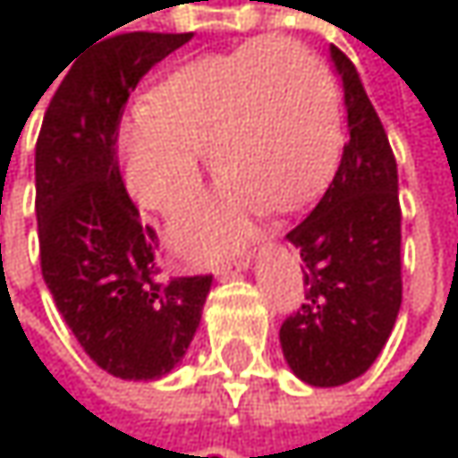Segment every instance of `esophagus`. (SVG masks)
Returning a JSON list of instances; mask_svg holds the SVG:
<instances>
[{
	"label": "esophagus",
	"instance_id": "34e87169",
	"mask_svg": "<svg viewBox=\"0 0 458 458\" xmlns=\"http://www.w3.org/2000/svg\"><path fill=\"white\" fill-rule=\"evenodd\" d=\"M249 262H251V254H249V251H241L238 257L220 259V262L215 265V273H217V276H223V278H228V276H235V273L246 270V267H249Z\"/></svg>",
	"mask_w": 458,
	"mask_h": 458
}]
</instances>
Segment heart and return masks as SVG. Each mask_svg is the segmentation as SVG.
Returning a JSON list of instances; mask_svg holds the SVG:
<instances>
[{
	"mask_svg": "<svg viewBox=\"0 0 458 458\" xmlns=\"http://www.w3.org/2000/svg\"><path fill=\"white\" fill-rule=\"evenodd\" d=\"M342 100L328 65L289 39H254L172 71L124 119L119 156L145 209L174 212L201 182L209 148L220 193L177 212L174 246L207 259L230 246L254 207L292 212L331 177L342 150Z\"/></svg>",
	"mask_w": 458,
	"mask_h": 458,
	"instance_id": "b5f03b06",
	"label": "heart"
}]
</instances>
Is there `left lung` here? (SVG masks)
I'll return each instance as SVG.
<instances>
[{"label": "left lung", "mask_w": 458, "mask_h": 458, "mask_svg": "<svg viewBox=\"0 0 458 458\" xmlns=\"http://www.w3.org/2000/svg\"><path fill=\"white\" fill-rule=\"evenodd\" d=\"M347 132L316 209L286 233L300 249L305 302L281 323L292 371L313 387L352 382L382 352L403 300L398 164L352 60L331 47Z\"/></svg>", "instance_id": "obj_1"}]
</instances>
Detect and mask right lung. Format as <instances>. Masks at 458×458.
<instances>
[{
	"instance_id": "1",
	"label": "right lung",
	"mask_w": 458,
	"mask_h": 458,
	"mask_svg": "<svg viewBox=\"0 0 458 458\" xmlns=\"http://www.w3.org/2000/svg\"><path fill=\"white\" fill-rule=\"evenodd\" d=\"M191 37L130 31L103 39L63 76L37 138L47 289L84 352L135 382L180 363L212 286V276L161 278L158 235L127 193L116 145L130 92Z\"/></svg>"
}]
</instances>
